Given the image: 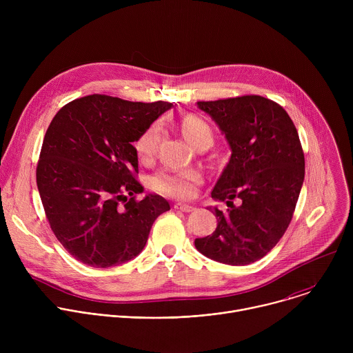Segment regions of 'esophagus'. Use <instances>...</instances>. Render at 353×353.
<instances>
[{"label":"esophagus","mask_w":353,"mask_h":353,"mask_svg":"<svg viewBox=\"0 0 353 353\" xmlns=\"http://www.w3.org/2000/svg\"><path fill=\"white\" fill-rule=\"evenodd\" d=\"M174 210L181 211V212H192L195 208L191 207V205H187V204H176V205H174Z\"/></svg>","instance_id":"esophagus-1"}]
</instances>
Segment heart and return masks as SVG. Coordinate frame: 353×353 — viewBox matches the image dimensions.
I'll use <instances>...</instances> for the list:
<instances>
[{
    "label": "heart",
    "instance_id": "1",
    "mask_svg": "<svg viewBox=\"0 0 353 353\" xmlns=\"http://www.w3.org/2000/svg\"><path fill=\"white\" fill-rule=\"evenodd\" d=\"M181 132L185 139L192 143L195 148L203 142L212 143V130L210 124L201 119L196 114H188L181 120ZM137 155L141 162H150L158 150V137L157 128L149 127L146 128L135 141L134 143ZM201 184V174L196 170H170L163 169L158 172L152 180L150 185L152 188L163 195L174 196V198H191L195 192L198 185Z\"/></svg>",
    "mask_w": 353,
    "mask_h": 353
}]
</instances>
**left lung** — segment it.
<instances>
[{
  "mask_svg": "<svg viewBox=\"0 0 353 353\" xmlns=\"http://www.w3.org/2000/svg\"><path fill=\"white\" fill-rule=\"evenodd\" d=\"M225 132L232 157L211 195L216 230L194 244L199 253L229 265L263 259L286 232L305 180V154L285 109L260 94L198 102ZM236 199L239 206L232 204Z\"/></svg>",
  "mask_w": 353,
  "mask_h": 353,
  "instance_id": "obj_1",
  "label": "left lung"
}]
</instances>
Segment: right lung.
<instances>
[{"label": "right lung", "mask_w": 353, "mask_h": 353, "mask_svg": "<svg viewBox=\"0 0 353 353\" xmlns=\"http://www.w3.org/2000/svg\"><path fill=\"white\" fill-rule=\"evenodd\" d=\"M172 106L96 93L67 103L50 123L36 181L50 228L75 260L94 268L130 261L170 210L161 195L137 199L143 187L132 143Z\"/></svg>", "instance_id": "add662e5"}]
</instances>
